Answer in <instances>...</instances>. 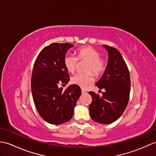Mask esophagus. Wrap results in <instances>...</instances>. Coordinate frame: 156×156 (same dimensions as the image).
<instances>
[{
  "label": "esophagus",
  "instance_id": "obj_1",
  "mask_svg": "<svg viewBox=\"0 0 156 156\" xmlns=\"http://www.w3.org/2000/svg\"><path fill=\"white\" fill-rule=\"evenodd\" d=\"M81 91H82V94H86L87 93V91H86L84 89H83V88H82V90H81Z\"/></svg>",
  "mask_w": 156,
  "mask_h": 156
}]
</instances>
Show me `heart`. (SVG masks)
Listing matches in <instances>:
<instances>
[{
	"label": "heart",
	"mask_w": 156,
	"mask_h": 156,
	"mask_svg": "<svg viewBox=\"0 0 156 156\" xmlns=\"http://www.w3.org/2000/svg\"><path fill=\"white\" fill-rule=\"evenodd\" d=\"M77 58L72 55L68 54L64 58V65L67 71L73 73L76 68L79 60L88 61L86 66L85 73H77L71 78V82L82 88H85L94 81V76H101L106 68V62L104 59L100 57V52L91 46H84L77 50Z\"/></svg>",
	"instance_id": "b5f03b06"
}]
</instances>
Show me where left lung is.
<instances>
[{
  "instance_id": "8db88e82",
  "label": "left lung",
  "mask_w": 156,
  "mask_h": 156,
  "mask_svg": "<svg viewBox=\"0 0 156 156\" xmlns=\"http://www.w3.org/2000/svg\"><path fill=\"white\" fill-rule=\"evenodd\" d=\"M108 51V63L102 78L96 84L104 88L102 97L89 92L92 101L89 112L92 120L110 124L121 117L127 107L131 89L130 76L123 58L117 49L103 45Z\"/></svg>"
}]
</instances>
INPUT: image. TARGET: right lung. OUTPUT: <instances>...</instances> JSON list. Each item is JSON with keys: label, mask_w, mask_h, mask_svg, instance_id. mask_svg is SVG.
I'll return each instance as SVG.
<instances>
[{"label": "right lung", "mask_w": 156, "mask_h": 156, "mask_svg": "<svg viewBox=\"0 0 156 156\" xmlns=\"http://www.w3.org/2000/svg\"><path fill=\"white\" fill-rule=\"evenodd\" d=\"M74 45L54 43L44 48L35 62L31 76V92L39 115L52 125L68 122L81 94V89L72 84L63 90L58 85L66 84L69 74L64 65L66 52Z\"/></svg>", "instance_id": "1"}]
</instances>
